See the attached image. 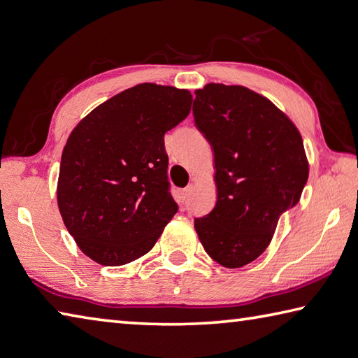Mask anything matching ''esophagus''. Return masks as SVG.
I'll return each mask as SVG.
<instances>
[{"label": "esophagus", "mask_w": 358, "mask_h": 358, "mask_svg": "<svg viewBox=\"0 0 358 358\" xmlns=\"http://www.w3.org/2000/svg\"><path fill=\"white\" fill-rule=\"evenodd\" d=\"M192 188H193L192 185L182 188V190L179 192V201L180 202H185L188 199V196H190V193H192Z\"/></svg>", "instance_id": "obj_1"}]
</instances>
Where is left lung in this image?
I'll list each match as a JSON object with an SVG mask.
<instances>
[{
  "mask_svg": "<svg viewBox=\"0 0 358 358\" xmlns=\"http://www.w3.org/2000/svg\"><path fill=\"white\" fill-rule=\"evenodd\" d=\"M194 95V126L212 146L217 184V204L194 229L215 262L241 268L299 202L308 179L304 143L284 112L246 87L207 84Z\"/></svg>",
  "mask_w": 358,
  "mask_h": 358,
  "instance_id": "1",
  "label": "left lung"
}]
</instances>
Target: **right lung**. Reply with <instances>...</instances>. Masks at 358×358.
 <instances>
[{"label": "right lung", "instance_id": "right-lung-1", "mask_svg": "<svg viewBox=\"0 0 358 358\" xmlns=\"http://www.w3.org/2000/svg\"><path fill=\"white\" fill-rule=\"evenodd\" d=\"M192 93L138 84L93 109L62 152L57 206L78 246L104 266L150 252L178 212L165 134L187 118Z\"/></svg>", "mask_w": 358, "mask_h": 358}]
</instances>
